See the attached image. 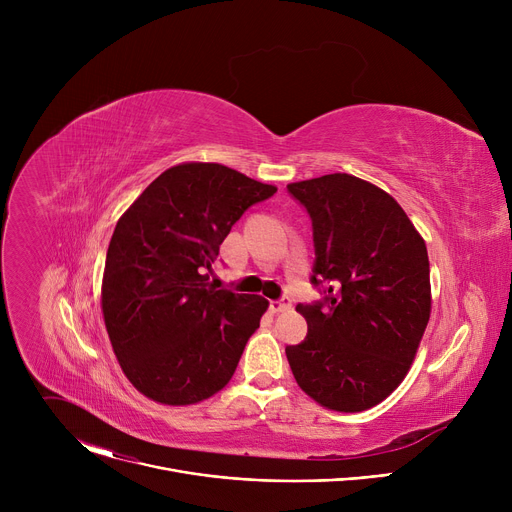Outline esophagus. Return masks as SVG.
I'll use <instances>...</instances> for the list:
<instances>
[{
  "label": "esophagus",
  "mask_w": 512,
  "mask_h": 512,
  "mask_svg": "<svg viewBox=\"0 0 512 512\" xmlns=\"http://www.w3.org/2000/svg\"><path fill=\"white\" fill-rule=\"evenodd\" d=\"M269 308H271V312H273V314L285 312V310H289V308H291V300H289L287 296H283L281 300H273V302L269 304Z\"/></svg>",
  "instance_id": "1"
}]
</instances>
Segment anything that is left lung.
Masks as SVG:
<instances>
[{
    "instance_id": "obj_1",
    "label": "left lung",
    "mask_w": 512,
    "mask_h": 512,
    "mask_svg": "<svg viewBox=\"0 0 512 512\" xmlns=\"http://www.w3.org/2000/svg\"><path fill=\"white\" fill-rule=\"evenodd\" d=\"M310 214L324 300L298 304L304 342L285 354L298 385L322 407L354 413L405 379L429 322L425 241L397 200L350 174L287 184Z\"/></svg>"
}]
</instances>
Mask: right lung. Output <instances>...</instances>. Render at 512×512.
<instances>
[{
	"label": "right lung",
	"instance_id": "add662e5",
	"mask_svg": "<svg viewBox=\"0 0 512 512\" xmlns=\"http://www.w3.org/2000/svg\"><path fill=\"white\" fill-rule=\"evenodd\" d=\"M277 192L221 164L190 162L160 174L113 231L101 308L131 385L164 405L221 391L269 302L208 281L243 212Z\"/></svg>",
	"mask_w": 512,
	"mask_h": 512
}]
</instances>
